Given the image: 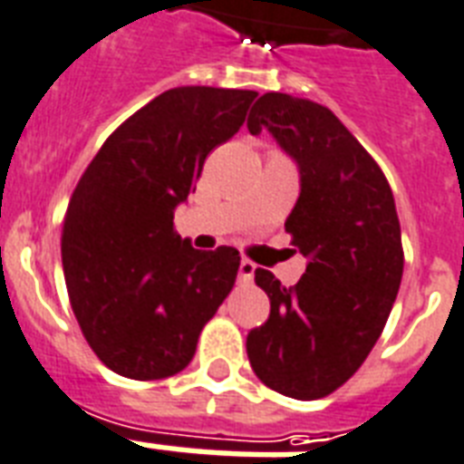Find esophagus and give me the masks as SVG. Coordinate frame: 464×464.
Listing matches in <instances>:
<instances>
[{
  "instance_id": "esophagus-1",
  "label": "esophagus",
  "mask_w": 464,
  "mask_h": 464,
  "mask_svg": "<svg viewBox=\"0 0 464 464\" xmlns=\"http://www.w3.org/2000/svg\"><path fill=\"white\" fill-rule=\"evenodd\" d=\"M253 277H256V265L243 257V260H240V267H238V279L247 285V282H253Z\"/></svg>"
}]
</instances>
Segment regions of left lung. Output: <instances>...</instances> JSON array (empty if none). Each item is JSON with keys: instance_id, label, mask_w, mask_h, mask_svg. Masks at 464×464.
Instances as JSON below:
<instances>
[{"instance_id": "obj_1", "label": "left lung", "mask_w": 464, "mask_h": 464, "mask_svg": "<svg viewBox=\"0 0 464 464\" xmlns=\"http://www.w3.org/2000/svg\"><path fill=\"white\" fill-rule=\"evenodd\" d=\"M263 129L299 165L285 228L309 263L289 289L256 270L270 318L247 334V360L263 384L311 401L358 372L384 331L404 272L401 228L387 177L331 109L267 92L247 119L253 136Z\"/></svg>"}]
</instances>
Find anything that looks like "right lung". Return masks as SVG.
Here are the masks:
<instances>
[{
    "label": "right lung",
    "instance_id": "1",
    "mask_svg": "<svg viewBox=\"0 0 464 464\" xmlns=\"http://www.w3.org/2000/svg\"><path fill=\"white\" fill-rule=\"evenodd\" d=\"M256 97L218 87L162 92L106 138L70 197L63 226L70 306L94 355L121 377L182 372L236 285L238 250H197L172 218L207 155L238 133Z\"/></svg>",
    "mask_w": 464,
    "mask_h": 464
}]
</instances>
